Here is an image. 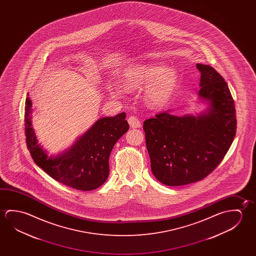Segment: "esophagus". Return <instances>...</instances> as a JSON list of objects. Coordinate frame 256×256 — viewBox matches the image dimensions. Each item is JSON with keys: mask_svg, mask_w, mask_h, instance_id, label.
I'll list each match as a JSON object with an SVG mask.
<instances>
[{"mask_svg": "<svg viewBox=\"0 0 256 256\" xmlns=\"http://www.w3.org/2000/svg\"><path fill=\"white\" fill-rule=\"evenodd\" d=\"M128 122L130 123V128H140L141 126V122H140L138 118L134 117V116L128 117Z\"/></svg>", "mask_w": 256, "mask_h": 256, "instance_id": "esophagus-1", "label": "esophagus"}]
</instances>
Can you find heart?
Returning a JSON list of instances; mask_svg holds the SVG:
<instances>
[{"label": "heart", "instance_id": "1", "mask_svg": "<svg viewBox=\"0 0 256 256\" xmlns=\"http://www.w3.org/2000/svg\"><path fill=\"white\" fill-rule=\"evenodd\" d=\"M150 80L144 91V98L149 104L160 106L168 101L175 91L178 74L175 68H166L162 63H148L128 70L123 76L122 83L126 88H138Z\"/></svg>", "mask_w": 256, "mask_h": 256}]
</instances>
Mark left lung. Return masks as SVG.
I'll list each match as a JSON object with an SVG mask.
<instances>
[{"mask_svg": "<svg viewBox=\"0 0 256 256\" xmlns=\"http://www.w3.org/2000/svg\"><path fill=\"white\" fill-rule=\"evenodd\" d=\"M196 68L201 72L199 96L210 104L207 112L178 117L167 110L144 122L152 172L166 186L204 180L222 162L235 138V102L226 81L209 65Z\"/></svg>", "mask_w": 256, "mask_h": 256, "instance_id": "8db88e82", "label": "left lung"}]
</instances>
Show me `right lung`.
<instances>
[{
	"label": "right lung",
	"instance_id": "right-lung-1",
	"mask_svg": "<svg viewBox=\"0 0 256 256\" xmlns=\"http://www.w3.org/2000/svg\"><path fill=\"white\" fill-rule=\"evenodd\" d=\"M25 104L26 142L36 164L55 180L78 190L90 191L104 184L109 175L110 152L130 128L126 114L100 118L68 151L49 157L38 144L32 128L30 97Z\"/></svg>",
	"mask_w": 256,
	"mask_h": 256
}]
</instances>
